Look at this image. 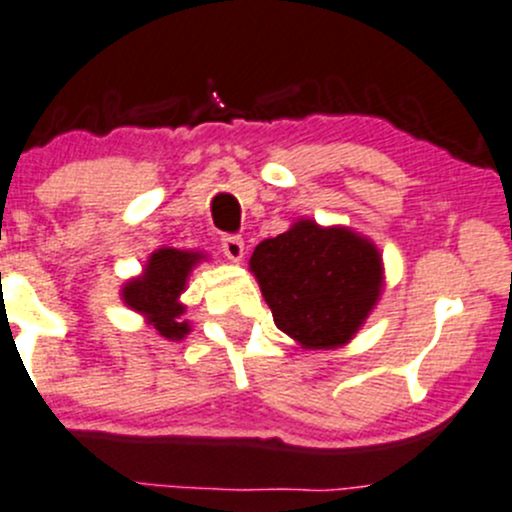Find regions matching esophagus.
Wrapping results in <instances>:
<instances>
[{
    "label": "esophagus",
    "instance_id": "esophagus-1",
    "mask_svg": "<svg viewBox=\"0 0 512 512\" xmlns=\"http://www.w3.org/2000/svg\"><path fill=\"white\" fill-rule=\"evenodd\" d=\"M222 251L229 261L239 263L241 258H244V239H241V236H224Z\"/></svg>",
    "mask_w": 512,
    "mask_h": 512
}]
</instances>
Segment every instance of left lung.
I'll return each instance as SVG.
<instances>
[{
    "label": "left lung",
    "instance_id": "1",
    "mask_svg": "<svg viewBox=\"0 0 512 512\" xmlns=\"http://www.w3.org/2000/svg\"><path fill=\"white\" fill-rule=\"evenodd\" d=\"M280 332L302 349L349 342L381 298V254L346 227L300 219L256 246L249 261Z\"/></svg>",
    "mask_w": 512,
    "mask_h": 512
}]
</instances>
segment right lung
<instances>
[{"mask_svg": "<svg viewBox=\"0 0 512 512\" xmlns=\"http://www.w3.org/2000/svg\"><path fill=\"white\" fill-rule=\"evenodd\" d=\"M202 254L197 251L158 249L146 261L144 273L131 278L122 288V300L131 310L146 315L161 337L178 342L190 332L188 320H183L185 305L180 302L185 283Z\"/></svg>", "mask_w": 512, "mask_h": 512, "instance_id": "obj_1", "label": "right lung"}]
</instances>
